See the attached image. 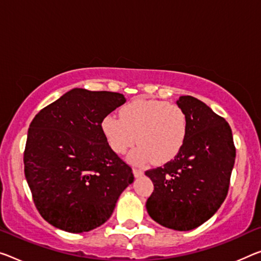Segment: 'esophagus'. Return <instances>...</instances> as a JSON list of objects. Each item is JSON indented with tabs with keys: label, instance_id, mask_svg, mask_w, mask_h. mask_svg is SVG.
<instances>
[{
	"label": "esophagus",
	"instance_id": "1",
	"mask_svg": "<svg viewBox=\"0 0 261 261\" xmlns=\"http://www.w3.org/2000/svg\"><path fill=\"white\" fill-rule=\"evenodd\" d=\"M133 174H134L135 177H141V176L143 175V171L141 169H136V168H134Z\"/></svg>",
	"mask_w": 261,
	"mask_h": 261
}]
</instances>
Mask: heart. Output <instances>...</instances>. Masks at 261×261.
I'll return each instance as SVG.
<instances>
[{
	"instance_id": "heart-1",
	"label": "heart",
	"mask_w": 261,
	"mask_h": 261,
	"mask_svg": "<svg viewBox=\"0 0 261 261\" xmlns=\"http://www.w3.org/2000/svg\"><path fill=\"white\" fill-rule=\"evenodd\" d=\"M101 130L117 154H125L135 141L139 146L129 160L135 164H158L175 159L188 134V120L182 108L162 100L136 99L120 110V118L106 115Z\"/></svg>"
}]
</instances>
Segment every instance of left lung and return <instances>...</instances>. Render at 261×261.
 <instances>
[{"label":"left lung","instance_id":"left-lung-1","mask_svg":"<svg viewBox=\"0 0 261 261\" xmlns=\"http://www.w3.org/2000/svg\"><path fill=\"white\" fill-rule=\"evenodd\" d=\"M176 103L187 115L186 142L174 160L146 171L154 183L146 207L162 226L189 231L210 219L226 198L236 148L230 125L203 101L182 95Z\"/></svg>","mask_w":261,"mask_h":261}]
</instances>
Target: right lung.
I'll use <instances>...</instances> for the list:
<instances>
[{
  "label": "right lung",
  "mask_w": 261,
  "mask_h": 261,
  "mask_svg": "<svg viewBox=\"0 0 261 261\" xmlns=\"http://www.w3.org/2000/svg\"><path fill=\"white\" fill-rule=\"evenodd\" d=\"M125 102L115 92L73 89L31 121L24 174L36 207L51 225L72 233L102 225L133 183L132 168L101 130L102 119Z\"/></svg>",
  "instance_id": "1"
}]
</instances>
